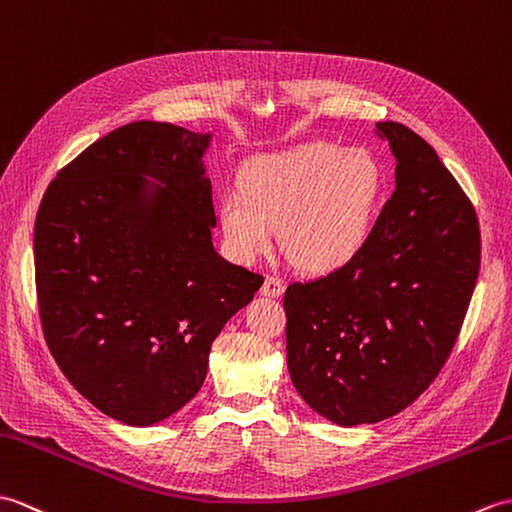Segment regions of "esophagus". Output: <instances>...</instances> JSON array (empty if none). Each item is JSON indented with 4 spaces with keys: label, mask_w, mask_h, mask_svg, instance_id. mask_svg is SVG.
Wrapping results in <instances>:
<instances>
[{
    "label": "esophagus",
    "mask_w": 512,
    "mask_h": 512,
    "mask_svg": "<svg viewBox=\"0 0 512 512\" xmlns=\"http://www.w3.org/2000/svg\"><path fill=\"white\" fill-rule=\"evenodd\" d=\"M282 291H285V282L276 276H267L263 282V289H260V293L267 295V298H278Z\"/></svg>",
    "instance_id": "34e87169"
}]
</instances>
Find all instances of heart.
I'll return each mask as SVG.
<instances>
[{"mask_svg":"<svg viewBox=\"0 0 512 512\" xmlns=\"http://www.w3.org/2000/svg\"><path fill=\"white\" fill-rule=\"evenodd\" d=\"M383 186V168L370 151L300 144L256 157L243 173V192L221 199L219 219L238 258L263 254L280 225L282 252L295 267L331 271L366 243Z\"/></svg>","mask_w":512,"mask_h":512,"instance_id":"b5f03b06","label":"heart"}]
</instances>
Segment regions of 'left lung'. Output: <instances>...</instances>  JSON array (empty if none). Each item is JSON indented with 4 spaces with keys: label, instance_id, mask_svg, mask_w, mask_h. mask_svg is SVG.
Here are the masks:
<instances>
[{
    "label": "left lung",
    "instance_id": "8db88e82",
    "mask_svg": "<svg viewBox=\"0 0 512 512\" xmlns=\"http://www.w3.org/2000/svg\"><path fill=\"white\" fill-rule=\"evenodd\" d=\"M396 157L394 192L346 265L285 291L295 390L335 425L405 410L445 366L480 271L471 201L431 146L377 122Z\"/></svg>",
    "mask_w": 512,
    "mask_h": 512
}]
</instances>
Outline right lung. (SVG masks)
Returning <instances> with one entry per match:
<instances>
[{"instance_id":"1","label":"right lung","mask_w":512,"mask_h":512,"mask_svg":"<svg viewBox=\"0 0 512 512\" xmlns=\"http://www.w3.org/2000/svg\"><path fill=\"white\" fill-rule=\"evenodd\" d=\"M210 142L168 122L124 124L59 170L37 212L45 342L67 381L124 425L160 423L199 392L212 342L263 285L212 245Z\"/></svg>"}]
</instances>
